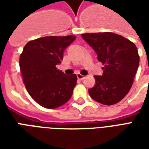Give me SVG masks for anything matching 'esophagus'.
I'll list each match as a JSON object with an SVG mask.
<instances>
[{"instance_id": "1", "label": "esophagus", "mask_w": 149, "mask_h": 149, "mask_svg": "<svg viewBox=\"0 0 149 149\" xmlns=\"http://www.w3.org/2000/svg\"><path fill=\"white\" fill-rule=\"evenodd\" d=\"M77 77L78 79H80V80H84V78H85V76H83V75L80 74V73H77Z\"/></svg>"}]
</instances>
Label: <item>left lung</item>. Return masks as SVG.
<instances>
[{
	"label": "left lung",
	"instance_id": "1",
	"mask_svg": "<svg viewBox=\"0 0 149 149\" xmlns=\"http://www.w3.org/2000/svg\"><path fill=\"white\" fill-rule=\"evenodd\" d=\"M82 38L93 49L103 64V74L95 76L90 97L104 105L118 103L130 90L137 72L140 57L136 46L113 33H85Z\"/></svg>",
	"mask_w": 149,
	"mask_h": 149
}]
</instances>
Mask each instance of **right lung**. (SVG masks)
I'll return each mask as SVG.
<instances>
[{
  "label": "right lung",
  "instance_id": "obj_1",
  "mask_svg": "<svg viewBox=\"0 0 149 149\" xmlns=\"http://www.w3.org/2000/svg\"><path fill=\"white\" fill-rule=\"evenodd\" d=\"M75 36L45 37L28 42L20 56V68L31 97L46 109L65 104L72 95L77 75L56 68Z\"/></svg>",
  "mask_w": 149,
  "mask_h": 149
}]
</instances>
